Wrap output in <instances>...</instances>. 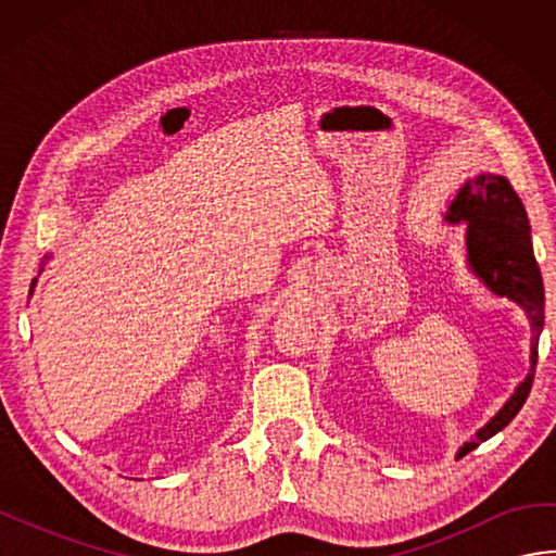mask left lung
Here are the masks:
<instances>
[{
    "label": "left lung",
    "mask_w": 556,
    "mask_h": 556,
    "mask_svg": "<svg viewBox=\"0 0 556 556\" xmlns=\"http://www.w3.org/2000/svg\"><path fill=\"white\" fill-rule=\"evenodd\" d=\"M444 222L466 227V263L476 279L490 293L516 303L530 323V370L518 382L506 404L482 425L470 442L456 452V458L502 432L530 394L538 365V339L545 325V289L533 253L530 224L521 198L516 195L509 179L500 174L482 172L458 188L448 205Z\"/></svg>",
    "instance_id": "obj_1"
}]
</instances>
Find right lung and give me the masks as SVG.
<instances>
[{"instance_id": "right-lung-1", "label": "right lung", "mask_w": 556, "mask_h": 556, "mask_svg": "<svg viewBox=\"0 0 556 556\" xmlns=\"http://www.w3.org/2000/svg\"><path fill=\"white\" fill-rule=\"evenodd\" d=\"M50 257H52V255H45V257H42V263H40V269H38V277L42 275V269H45V263H47V260H50ZM38 277H35V279H33V285H30V296H33V289H35V285H38Z\"/></svg>"}]
</instances>
